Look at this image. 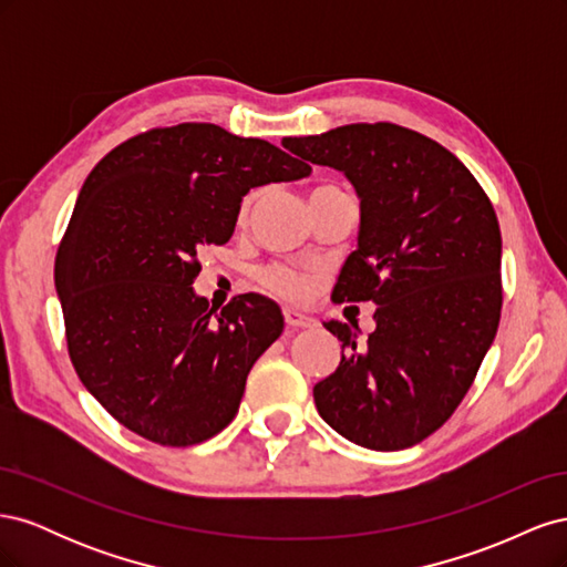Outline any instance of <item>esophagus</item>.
I'll list each match as a JSON object with an SVG mask.
<instances>
[{"mask_svg": "<svg viewBox=\"0 0 567 567\" xmlns=\"http://www.w3.org/2000/svg\"><path fill=\"white\" fill-rule=\"evenodd\" d=\"M284 319H286V326L290 331H300V329H312V326L317 323L312 317H307L298 310H284Z\"/></svg>", "mask_w": 567, "mask_h": 567, "instance_id": "34e87169", "label": "esophagus"}]
</instances>
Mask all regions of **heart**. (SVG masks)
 Here are the masks:
<instances>
[{
    "instance_id": "heart-1",
    "label": "heart",
    "mask_w": 567,
    "mask_h": 567,
    "mask_svg": "<svg viewBox=\"0 0 567 567\" xmlns=\"http://www.w3.org/2000/svg\"><path fill=\"white\" fill-rule=\"evenodd\" d=\"M321 188H333V186H319V188H315V192H321ZM252 200H255V196H248L244 200V215L250 210ZM260 281H262L265 288L271 290V293L284 296V298H298V296L305 293V288H307L305 277H300V274L296 269H290L288 265H269V267H265L260 271Z\"/></svg>"
}]
</instances>
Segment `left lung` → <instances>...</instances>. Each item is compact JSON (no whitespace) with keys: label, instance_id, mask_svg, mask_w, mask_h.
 Listing matches in <instances>:
<instances>
[{"label":"left lung","instance_id":"left-lung-1","mask_svg":"<svg viewBox=\"0 0 567 567\" xmlns=\"http://www.w3.org/2000/svg\"><path fill=\"white\" fill-rule=\"evenodd\" d=\"M284 146L346 175L359 196L357 250L336 302L375 307V329L323 321L342 342L315 385L319 416L359 447H414L447 421L502 317V231L483 186L454 153L392 123H354Z\"/></svg>","mask_w":567,"mask_h":567}]
</instances>
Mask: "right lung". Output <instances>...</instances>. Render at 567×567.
I'll use <instances>...</instances> for the list:
<instances>
[{"mask_svg": "<svg viewBox=\"0 0 567 567\" xmlns=\"http://www.w3.org/2000/svg\"><path fill=\"white\" fill-rule=\"evenodd\" d=\"M310 173L305 158L210 123L148 130L96 163L54 281L71 362L117 423L192 447L234 421L284 317L255 293L210 310L192 288L198 252L229 241L250 188Z\"/></svg>", "mask_w": 567, "mask_h": 567, "instance_id": "right-lung-1", "label": "right lung"}]
</instances>
